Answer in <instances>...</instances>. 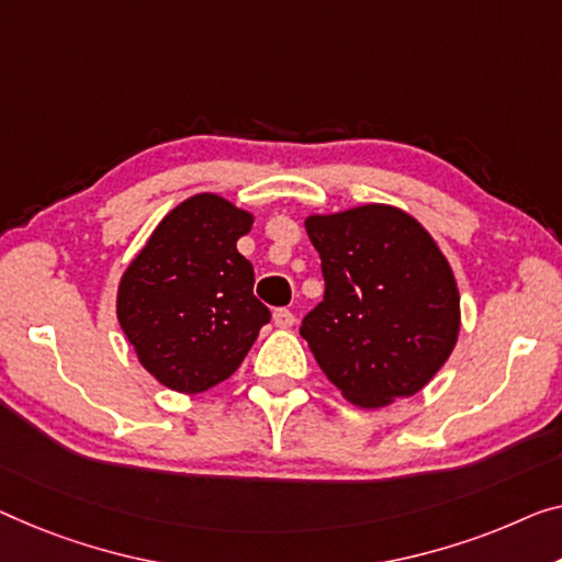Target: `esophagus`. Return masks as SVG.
<instances>
[{"instance_id":"1","label":"esophagus","mask_w":562,"mask_h":562,"mask_svg":"<svg viewBox=\"0 0 562 562\" xmlns=\"http://www.w3.org/2000/svg\"><path fill=\"white\" fill-rule=\"evenodd\" d=\"M272 321H274V325H278V328H292V323H295V315H292L288 307H278V310H274Z\"/></svg>"}]
</instances>
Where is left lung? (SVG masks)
Masks as SVG:
<instances>
[{
    "instance_id": "left-lung-1",
    "label": "left lung",
    "mask_w": 562,
    "mask_h": 562,
    "mask_svg": "<svg viewBox=\"0 0 562 562\" xmlns=\"http://www.w3.org/2000/svg\"><path fill=\"white\" fill-rule=\"evenodd\" d=\"M325 295L300 335L356 406L414 396L459 335V290L447 257L414 216L386 204L307 216Z\"/></svg>"
}]
</instances>
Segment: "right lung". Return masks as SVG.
<instances>
[{
	"instance_id": "1",
	"label": "right lung",
	"mask_w": 562,
	"mask_h": 562,
	"mask_svg": "<svg viewBox=\"0 0 562 562\" xmlns=\"http://www.w3.org/2000/svg\"><path fill=\"white\" fill-rule=\"evenodd\" d=\"M252 214L196 194L164 216L119 288V323L140 366L166 389L201 393L227 381L270 323L255 270L237 252Z\"/></svg>"
}]
</instances>
